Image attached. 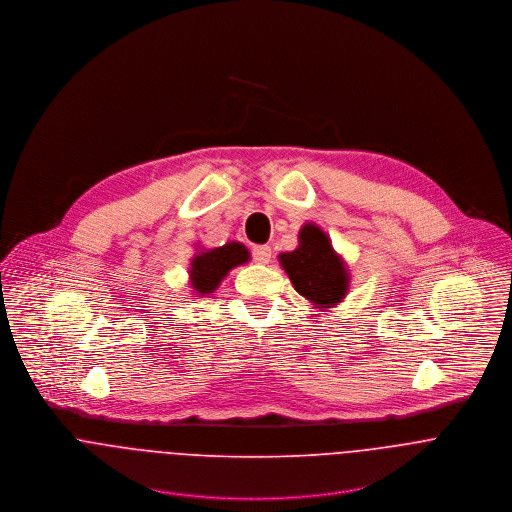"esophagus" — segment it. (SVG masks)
<instances>
[{"instance_id": "esophagus-1", "label": "esophagus", "mask_w": 512, "mask_h": 512, "mask_svg": "<svg viewBox=\"0 0 512 512\" xmlns=\"http://www.w3.org/2000/svg\"><path fill=\"white\" fill-rule=\"evenodd\" d=\"M252 258L256 264H268L272 258V248L270 246H254L252 248Z\"/></svg>"}]
</instances>
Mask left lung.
<instances>
[{
    "label": "left lung",
    "instance_id": "1",
    "mask_svg": "<svg viewBox=\"0 0 512 512\" xmlns=\"http://www.w3.org/2000/svg\"><path fill=\"white\" fill-rule=\"evenodd\" d=\"M278 260L295 292L315 307H335L349 292L351 278L343 258L333 250L329 236L313 222L301 226L297 248L280 254Z\"/></svg>",
    "mask_w": 512,
    "mask_h": 512
}]
</instances>
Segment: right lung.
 Listing matches in <instances>:
<instances>
[{
    "label": "right lung",
    "instance_id": "add662e5",
    "mask_svg": "<svg viewBox=\"0 0 512 512\" xmlns=\"http://www.w3.org/2000/svg\"><path fill=\"white\" fill-rule=\"evenodd\" d=\"M250 260V252L240 242H228L213 250H201L189 268V280L195 295H209L215 292L226 274Z\"/></svg>",
    "mask_w": 512,
    "mask_h": 512
}]
</instances>
